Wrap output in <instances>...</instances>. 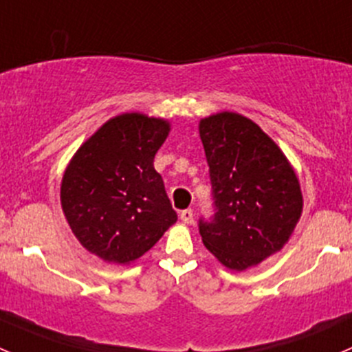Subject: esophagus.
<instances>
[{
    "label": "esophagus",
    "instance_id": "34e87169",
    "mask_svg": "<svg viewBox=\"0 0 352 352\" xmlns=\"http://www.w3.org/2000/svg\"><path fill=\"white\" fill-rule=\"evenodd\" d=\"M180 219H182L186 225H192V223H194V211H192V209H184V211H180Z\"/></svg>",
    "mask_w": 352,
    "mask_h": 352
}]
</instances>
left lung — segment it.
I'll use <instances>...</instances> for the list:
<instances>
[{
  "mask_svg": "<svg viewBox=\"0 0 352 352\" xmlns=\"http://www.w3.org/2000/svg\"><path fill=\"white\" fill-rule=\"evenodd\" d=\"M209 165L214 216L199 219L209 252L233 271H245L279 252L303 209L300 182L278 144L235 112L199 122Z\"/></svg>",
  "mask_w": 352,
  "mask_h": 352,
  "instance_id": "left-lung-1",
  "label": "left lung"
}]
</instances>
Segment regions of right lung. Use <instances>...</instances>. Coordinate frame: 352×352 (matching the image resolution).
<instances>
[{
	"mask_svg": "<svg viewBox=\"0 0 352 352\" xmlns=\"http://www.w3.org/2000/svg\"><path fill=\"white\" fill-rule=\"evenodd\" d=\"M170 124L120 113L88 138L67 165L61 206L80 243L105 262L140 258L177 221L153 166Z\"/></svg>",
	"mask_w": 352,
	"mask_h": 352,
	"instance_id": "obj_1",
	"label": "right lung"
}]
</instances>
